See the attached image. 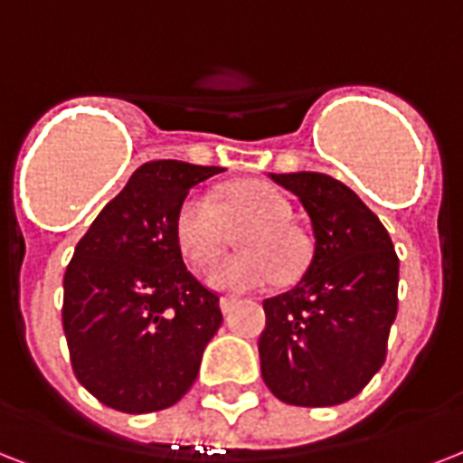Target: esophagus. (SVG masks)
I'll use <instances>...</instances> for the list:
<instances>
[{"label":"esophagus","instance_id":"obj_1","mask_svg":"<svg viewBox=\"0 0 463 463\" xmlns=\"http://www.w3.org/2000/svg\"><path fill=\"white\" fill-rule=\"evenodd\" d=\"M234 307H236L234 297H222V299H220V309L224 311V314H229V311L234 309Z\"/></svg>","mask_w":463,"mask_h":463}]
</instances>
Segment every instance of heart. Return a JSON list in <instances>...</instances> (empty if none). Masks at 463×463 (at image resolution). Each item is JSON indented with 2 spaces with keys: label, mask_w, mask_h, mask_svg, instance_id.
Returning <instances> with one entry per match:
<instances>
[{
  "label": "heart",
  "mask_w": 463,
  "mask_h": 463,
  "mask_svg": "<svg viewBox=\"0 0 463 463\" xmlns=\"http://www.w3.org/2000/svg\"><path fill=\"white\" fill-rule=\"evenodd\" d=\"M292 205L278 188L249 181L217 193V203L205 193H191L175 217V239L185 258L195 265H210L239 234V249L232 258L207 270L213 288L250 292L278 280H297L311 260V239L289 220Z\"/></svg>",
  "instance_id": "1"
}]
</instances>
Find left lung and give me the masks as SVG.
I'll use <instances>...</instances> for the list:
<instances>
[{
	"label": "left lung",
	"mask_w": 463,
	"mask_h": 463,
	"mask_svg": "<svg viewBox=\"0 0 463 463\" xmlns=\"http://www.w3.org/2000/svg\"><path fill=\"white\" fill-rule=\"evenodd\" d=\"M270 178L299 198L317 243L302 280L263 302V382L289 406H338L384 364L399 309V256L345 183L314 171Z\"/></svg>",
	"instance_id": "8db88e82"
}]
</instances>
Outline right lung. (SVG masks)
Wrapping results in <instances>:
<instances>
[{
    "mask_svg": "<svg viewBox=\"0 0 463 463\" xmlns=\"http://www.w3.org/2000/svg\"><path fill=\"white\" fill-rule=\"evenodd\" d=\"M220 166L149 161L103 207L64 272L62 326L74 377L103 406L164 411L198 377L222 326L220 297L183 263L175 217Z\"/></svg>",
    "mask_w": 463,
    "mask_h": 463,
    "instance_id": "add662e5",
    "label": "right lung"
}]
</instances>
